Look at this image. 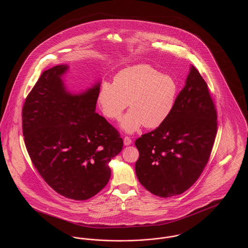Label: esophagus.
Masks as SVG:
<instances>
[{
    "instance_id": "34e87169",
    "label": "esophagus",
    "mask_w": 248,
    "mask_h": 248,
    "mask_svg": "<svg viewBox=\"0 0 248 248\" xmlns=\"http://www.w3.org/2000/svg\"><path fill=\"white\" fill-rule=\"evenodd\" d=\"M124 143L125 146H128V145H130V144L132 143V140L130 139L129 137H125V138L124 139Z\"/></svg>"
}]
</instances>
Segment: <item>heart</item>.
I'll return each instance as SVG.
<instances>
[{"mask_svg":"<svg viewBox=\"0 0 248 248\" xmlns=\"http://www.w3.org/2000/svg\"><path fill=\"white\" fill-rule=\"evenodd\" d=\"M175 80L152 66L139 64L120 71L113 83L101 84L97 103L107 118L118 121L127 105L131 108L122 121V128L134 133L144 124L155 128L171 113L177 95Z\"/></svg>","mask_w":248,"mask_h":248,"instance_id":"obj_1","label":"heart"}]
</instances>
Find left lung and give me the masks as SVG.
I'll return each instance as SVG.
<instances>
[{"mask_svg": "<svg viewBox=\"0 0 248 248\" xmlns=\"http://www.w3.org/2000/svg\"><path fill=\"white\" fill-rule=\"evenodd\" d=\"M217 131L207 83L191 66L169 116L135 141L140 153L136 174L142 186L163 198L189 189L208 163Z\"/></svg>", "mask_w": 248, "mask_h": 248, "instance_id": "obj_1", "label": "left lung"}]
</instances>
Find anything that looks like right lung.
<instances>
[{
  "instance_id": "1",
  "label": "right lung",
  "mask_w": 248,
  "mask_h": 248,
  "mask_svg": "<svg viewBox=\"0 0 248 248\" xmlns=\"http://www.w3.org/2000/svg\"><path fill=\"white\" fill-rule=\"evenodd\" d=\"M67 65L44 71L22 108L24 141L37 171L59 194L76 201L94 196L110 177L109 161L123 139L94 112L99 83L83 94L68 92L61 80Z\"/></svg>"
}]
</instances>
